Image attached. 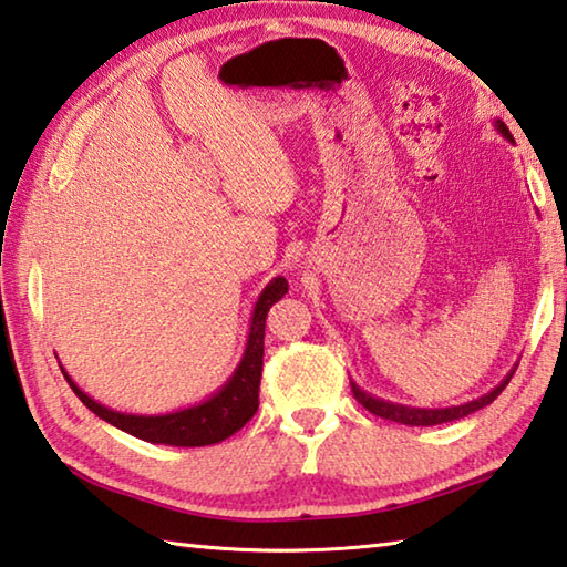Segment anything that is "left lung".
I'll return each instance as SVG.
<instances>
[{
    "label": "left lung",
    "instance_id": "obj_1",
    "mask_svg": "<svg viewBox=\"0 0 567 567\" xmlns=\"http://www.w3.org/2000/svg\"><path fill=\"white\" fill-rule=\"evenodd\" d=\"M493 126L495 132H498L505 142H513V134L508 132V126H505L501 118H493ZM515 373V365L511 369V373L505 375V379L491 389L488 393H483L481 399L468 401V403H461V405H449V409H419V405H403V403H393V401H385L379 399V395H373L369 391H363L359 383L351 381V389L355 401H359L365 411H371L373 415H381L385 421H395V423H403V425H439V423H451V421H458L465 419V415H471L475 411L485 409V405H491L495 399H498L501 391L508 385V381L513 379Z\"/></svg>",
    "mask_w": 567,
    "mask_h": 567
}]
</instances>
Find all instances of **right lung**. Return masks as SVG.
I'll return each mask as SVG.
<instances>
[{"mask_svg":"<svg viewBox=\"0 0 567 567\" xmlns=\"http://www.w3.org/2000/svg\"><path fill=\"white\" fill-rule=\"evenodd\" d=\"M289 293V284L284 276L271 278L258 293L254 303L251 321H248V336L241 353V361L236 363L234 373L228 375L221 389L214 391L208 399L198 401L186 409L138 415L114 411L109 405L94 401L92 395L84 393L72 381L64 369V379L72 385L76 399L82 401L89 411L99 419L112 423L114 429L124 431L134 439L158 445H178V449H198V445L221 443L228 435L241 431L244 425L254 419L258 409V385H261V369H264V333H266V316L276 301H281ZM62 365V363H59Z\"/></svg>","mask_w":567,"mask_h":567,"instance_id":"add662e5","label":"right lung"}]
</instances>
